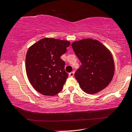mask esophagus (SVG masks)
Here are the masks:
<instances>
[{
  "instance_id": "1",
  "label": "esophagus",
  "mask_w": 132,
  "mask_h": 132,
  "mask_svg": "<svg viewBox=\"0 0 132 132\" xmlns=\"http://www.w3.org/2000/svg\"><path fill=\"white\" fill-rule=\"evenodd\" d=\"M74 75V72H71L70 73H69V77H73Z\"/></svg>"
}]
</instances>
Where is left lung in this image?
Instances as JSON below:
<instances>
[{"label": "left lung", "instance_id": "8db88e82", "mask_svg": "<svg viewBox=\"0 0 132 132\" xmlns=\"http://www.w3.org/2000/svg\"><path fill=\"white\" fill-rule=\"evenodd\" d=\"M71 45L82 63L75 72L82 90L92 95L104 89L111 82L115 70L110 50L100 41L90 38L75 41Z\"/></svg>", "mask_w": 132, "mask_h": 132}]
</instances>
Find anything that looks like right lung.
I'll return each instance as SVG.
<instances>
[{"label": "right lung", "instance_id": "add662e5", "mask_svg": "<svg viewBox=\"0 0 132 132\" xmlns=\"http://www.w3.org/2000/svg\"><path fill=\"white\" fill-rule=\"evenodd\" d=\"M70 45L68 40L44 38L28 48L26 71L30 83L36 91L45 96L61 92L68 77L65 63L60 58Z\"/></svg>", "mask_w": 132, "mask_h": 132}]
</instances>
